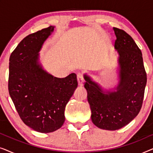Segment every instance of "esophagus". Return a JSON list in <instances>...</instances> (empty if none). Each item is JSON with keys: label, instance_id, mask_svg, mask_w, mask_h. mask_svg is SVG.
<instances>
[{"label": "esophagus", "instance_id": "1", "mask_svg": "<svg viewBox=\"0 0 153 153\" xmlns=\"http://www.w3.org/2000/svg\"><path fill=\"white\" fill-rule=\"evenodd\" d=\"M77 81H78L79 85H80V86H82V85H83V82H84V80H83V75H82V74H81V73H79V74H77Z\"/></svg>", "mask_w": 153, "mask_h": 153}]
</instances>
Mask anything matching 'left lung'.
<instances>
[{
  "instance_id": "obj_1",
  "label": "left lung",
  "mask_w": 153,
  "mask_h": 153,
  "mask_svg": "<svg viewBox=\"0 0 153 153\" xmlns=\"http://www.w3.org/2000/svg\"><path fill=\"white\" fill-rule=\"evenodd\" d=\"M114 30L118 54V85L104 90L91 76L83 75L93 124L112 131L129 124L139 114L147 82L141 50L125 31L117 28Z\"/></svg>"
}]
</instances>
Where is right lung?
<instances>
[{
    "mask_svg": "<svg viewBox=\"0 0 153 153\" xmlns=\"http://www.w3.org/2000/svg\"><path fill=\"white\" fill-rule=\"evenodd\" d=\"M54 28L50 26L26 36L10 57V97L23 122L41 133L53 132L62 127L66 104L78 85L74 73L57 78L39 62V52Z\"/></svg>",
    "mask_w": 153,
    "mask_h": 153,
    "instance_id": "1",
    "label": "right lung"
}]
</instances>
